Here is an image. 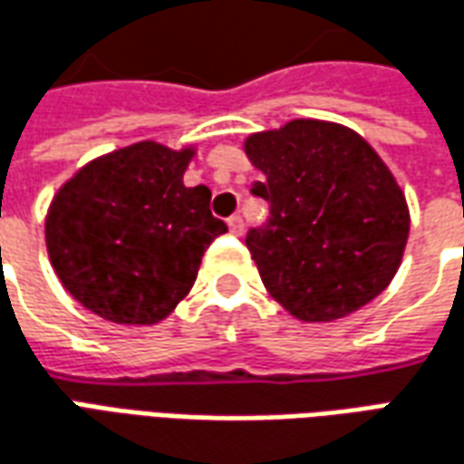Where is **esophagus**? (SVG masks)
<instances>
[{"mask_svg":"<svg viewBox=\"0 0 464 464\" xmlns=\"http://www.w3.org/2000/svg\"><path fill=\"white\" fill-rule=\"evenodd\" d=\"M228 228H231L233 236H241V233H243V218H241V216H231V218H228Z\"/></svg>","mask_w":464,"mask_h":464,"instance_id":"34e87169","label":"esophagus"}]
</instances>
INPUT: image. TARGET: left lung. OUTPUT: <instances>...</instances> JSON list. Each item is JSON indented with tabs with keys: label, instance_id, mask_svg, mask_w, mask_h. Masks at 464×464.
<instances>
[{
	"label": "left lung",
	"instance_id": "8db88e82",
	"mask_svg": "<svg viewBox=\"0 0 464 464\" xmlns=\"http://www.w3.org/2000/svg\"><path fill=\"white\" fill-rule=\"evenodd\" d=\"M243 150L264 173L251 193L271 206L246 236L266 291L301 322L377 299L410 236L404 193L377 150L352 128L304 118L248 135Z\"/></svg>",
	"mask_w": 464,
	"mask_h": 464
}]
</instances>
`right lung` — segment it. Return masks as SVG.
<instances>
[{"instance_id": "1", "label": "right lung", "mask_w": 464, "mask_h": 464, "mask_svg": "<svg viewBox=\"0 0 464 464\" xmlns=\"http://www.w3.org/2000/svg\"><path fill=\"white\" fill-rule=\"evenodd\" d=\"M196 148L142 140L90 160L47 210L44 241L63 286L112 324L163 322L196 284L200 258L226 223L210 190L186 188Z\"/></svg>"}]
</instances>
